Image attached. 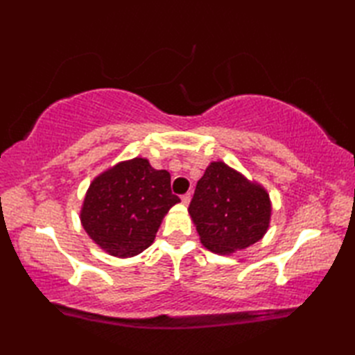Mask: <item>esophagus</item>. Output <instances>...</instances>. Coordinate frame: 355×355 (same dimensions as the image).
I'll list each match as a JSON object with an SVG mask.
<instances>
[{"instance_id":"obj_1","label":"esophagus","mask_w":355,"mask_h":355,"mask_svg":"<svg viewBox=\"0 0 355 355\" xmlns=\"http://www.w3.org/2000/svg\"><path fill=\"white\" fill-rule=\"evenodd\" d=\"M182 201H183L184 206L189 205V202H191V193H184L183 197H182Z\"/></svg>"}]
</instances>
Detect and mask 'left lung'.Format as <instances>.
Returning a JSON list of instances; mask_svg holds the SVG:
<instances>
[{
  "mask_svg": "<svg viewBox=\"0 0 355 355\" xmlns=\"http://www.w3.org/2000/svg\"><path fill=\"white\" fill-rule=\"evenodd\" d=\"M189 215L201 244L232 254L263 238L271 218L268 192L224 162H212L195 189Z\"/></svg>",
  "mask_w": 355,
  "mask_h": 355,
  "instance_id": "left-lung-1",
  "label": "left lung"
}]
</instances>
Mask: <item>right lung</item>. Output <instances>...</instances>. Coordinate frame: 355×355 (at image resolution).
<instances>
[{"label": "right lung", "mask_w": 355, "mask_h": 355, "mask_svg": "<svg viewBox=\"0 0 355 355\" xmlns=\"http://www.w3.org/2000/svg\"><path fill=\"white\" fill-rule=\"evenodd\" d=\"M177 202L171 173L135 157L93 180L80 209V223L102 250L132 258L154 243L164 215Z\"/></svg>", "instance_id": "obj_1"}]
</instances>
